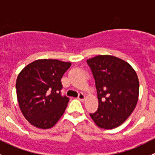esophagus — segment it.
<instances>
[{"mask_svg":"<svg viewBox=\"0 0 155 155\" xmlns=\"http://www.w3.org/2000/svg\"><path fill=\"white\" fill-rule=\"evenodd\" d=\"M85 96L82 93H79V95H78V99H79V101H83L84 100H85Z\"/></svg>","mask_w":155,"mask_h":155,"instance_id":"1","label":"esophagus"}]
</instances>
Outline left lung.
I'll return each instance as SVG.
<instances>
[{
  "mask_svg": "<svg viewBox=\"0 0 155 155\" xmlns=\"http://www.w3.org/2000/svg\"><path fill=\"white\" fill-rule=\"evenodd\" d=\"M95 80L98 109L90 116L99 127L121 125L137 106L140 83L132 67L112 55H97L87 60Z\"/></svg>",
  "mask_w": 155,
  "mask_h": 155,
  "instance_id": "obj_1",
  "label": "left lung"
}]
</instances>
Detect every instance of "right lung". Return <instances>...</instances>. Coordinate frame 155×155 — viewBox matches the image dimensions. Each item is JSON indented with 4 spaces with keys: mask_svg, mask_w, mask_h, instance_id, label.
I'll return each mask as SVG.
<instances>
[{
    "mask_svg": "<svg viewBox=\"0 0 155 155\" xmlns=\"http://www.w3.org/2000/svg\"><path fill=\"white\" fill-rule=\"evenodd\" d=\"M70 66V62L40 59L20 72L15 83L17 99L30 124L48 129L60 119L70 100L61 95V78Z\"/></svg>",
    "mask_w": 155,
    "mask_h": 155,
    "instance_id": "add662e5",
    "label": "right lung"
}]
</instances>
